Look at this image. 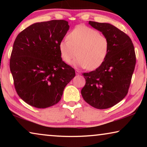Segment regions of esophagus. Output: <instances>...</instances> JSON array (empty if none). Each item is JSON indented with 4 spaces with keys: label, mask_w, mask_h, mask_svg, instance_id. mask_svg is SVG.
I'll list each match as a JSON object with an SVG mask.
<instances>
[{
    "label": "esophagus",
    "mask_w": 147,
    "mask_h": 147,
    "mask_svg": "<svg viewBox=\"0 0 147 147\" xmlns=\"http://www.w3.org/2000/svg\"><path fill=\"white\" fill-rule=\"evenodd\" d=\"M75 72H76V74H77V75H78V74H81V72L79 71L78 70H76Z\"/></svg>",
    "instance_id": "34e87169"
}]
</instances>
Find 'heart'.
Wrapping results in <instances>:
<instances>
[{"instance_id": "b5f03b06", "label": "heart", "mask_w": 147, "mask_h": 147, "mask_svg": "<svg viewBox=\"0 0 147 147\" xmlns=\"http://www.w3.org/2000/svg\"><path fill=\"white\" fill-rule=\"evenodd\" d=\"M108 39L96 30L78 25L61 40L58 49L61 59L69 63L78 55L73 65L75 67L94 70L105 61L108 54Z\"/></svg>"}]
</instances>
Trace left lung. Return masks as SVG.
I'll return each mask as SVG.
<instances>
[{
	"mask_svg": "<svg viewBox=\"0 0 147 147\" xmlns=\"http://www.w3.org/2000/svg\"><path fill=\"white\" fill-rule=\"evenodd\" d=\"M108 39L105 61L96 70L82 74L86 84L81 94L96 109H107L119 103L128 93L136 63L134 47L127 34L109 23L89 21Z\"/></svg>",
	"mask_w": 147,
	"mask_h": 147,
	"instance_id": "left-lung-1",
	"label": "left lung"
}]
</instances>
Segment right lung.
Returning <instances> with one entry per match:
<instances>
[{"instance_id":"obj_1","label":"right lung","mask_w":147,"mask_h":147,"mask_svg":"<svg viewBox=\"0 0 147 147\" xmlns=\"http://www.w3.org/2000/svg\"><path fill=\"white\" fill-rule=\"evenodd\" d=\"M69 28L65 20L36 23L20 32L14 41L9 67L15 88L31 106L47 108L58 103L75 76L58 49Z\"/></svg>"}]
</instances>
